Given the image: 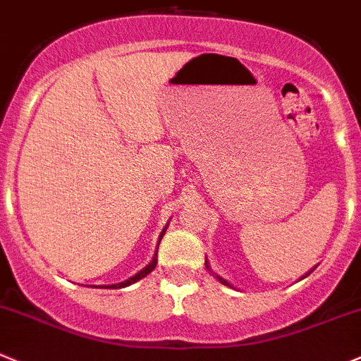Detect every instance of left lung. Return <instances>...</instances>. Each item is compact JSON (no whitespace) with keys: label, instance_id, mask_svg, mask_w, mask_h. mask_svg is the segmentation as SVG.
<instances>
[{"label":"left lung","instance_id":"left-lung-1","mask_svg":"<svg viewBox=\"0 0 361 361\" xmlns=\"http://www.w3.org/2000/svg\"><path fill=\"white\" fill-rule=\"evenodd\" d=\"M206 268H208V269H209V266H208V261H206ZM312 271H314V268H312V269H310L309 274H305V275H303V277H309V275H310V274H312ZM215 277H216V279H219V282H222V284H226V286H229V288H233V286H231V284H229V282H227V281H224V279H222V277H219V275H215ZM303 277H302V279H303Z\"/></svg>","mask_w":361,"mask_h":361}]
</instances>
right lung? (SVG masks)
I'll return each instance as SVG.
<instances>
[{
  "mask_svg": "<svg viewBox=\"0 0 361 361\" xmlns=\"http://www.w3.org/2000/svg\"><path fill=\"white\" fill-rule=\"evenodd\" d=\"M166 229H167V227H164V231H162V233H160L159 243H160V240H162V236H164V233H166ZM157 254H159V247H157L155 257L152 259V262H149V264L146 266V268H142L141 271H139V274H135L134 277H130V279H128V281H125V282H120V284L106 286V289H121V288H127V286H130V284H135V282H137V281H141V279H145L146 275H148V274H152L153 269H155V266H157Z\"/></svg>",
  "mask_w": 361,
  "mask_h": 361,
  "instance_id": "obj_1",
  "label": "right lung"
}]
</instances>
